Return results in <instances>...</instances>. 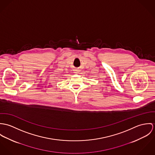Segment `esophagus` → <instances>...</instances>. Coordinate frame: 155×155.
<instances>
[{"instance_id":"esophagus-1","label":"esophagus","mask_w":155,"mask_h":155,"mask_svg":"<svg viewBox=\"0 0 155 155\" xmlns=\"http://www.w3.org/2000/svg\"><path fill=\"white\" fill-rule=\"evenodd\" d=\"M75 73H78V70H75Z\"/></svg>"}]
</instances>
